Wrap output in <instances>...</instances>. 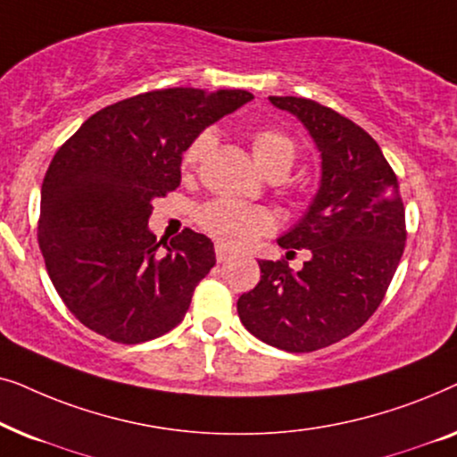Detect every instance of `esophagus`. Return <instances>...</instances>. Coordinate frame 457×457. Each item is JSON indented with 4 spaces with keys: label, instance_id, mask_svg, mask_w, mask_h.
Returning <instances> with one entry per match:
<instances>
[{
    "label": "esophagus",
    "instance_id": "34e87169",
    "mask_svg": "<svg viewBox=\"0 0 457 457\" xmlns=\"http://www.w3.org/2000/svg\"><path fill=\"white\" fill-rule=\"evenodd\" d=\"M230 255H233V253H230L227 247L218 243V245H216V260H218V262H227V260L230 258Z\"/></svg>",
    "mask_w": 457,
    "mask_h": 457
}]
</instances>
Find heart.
Listing matches in <instances>:
<instances>
[{
  "label": "heart",
  "mask_w": 457,
  "mask_h": 457,
  "mask_svg": "<svg viewBox=\"0 0 457 457\" xmlns=\"http://www.w3.org/2000/svg\"><path fill=\"white\" fill-rule=\"evenodd\" d=\"M212 145L210 133H199L189 143L183 155V170H195L199 162ZM249 145L258 166L266 174H285L291 170L297 158L295 141L285 130L274 127L255 129L249 137ZM195 220L205 233L224 247L239 249L252 245L262 235L274 228V216L258 205H249L233 199H210L195 210Z\"/></svg>",
  "instance_id": "1"
}]
</instances>
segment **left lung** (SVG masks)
I'll list each match as a JSON object with an SVG mask.
<instances>
[{
    "instance_id": "obj_1",
    "label": "left lung",
    "mask_w": 457,
    "mask_h": 457,
    "mask_svg": "<svg viewBox=\"0 0 457 457\" xmlns=\"http://www.w3.org/2000/svg\"><path fill=\"white\" fill-rule=\"evenodd\" d=\"M270 102L303 122L322 155L314 204L278 239L289 253L310 249V260L302 270L262 260L260 283L237 312L260 341L305 353L345 339L377 312L405 247V208L395 172L364 129L312 99Z\"/></svg>"
}]
</instances>
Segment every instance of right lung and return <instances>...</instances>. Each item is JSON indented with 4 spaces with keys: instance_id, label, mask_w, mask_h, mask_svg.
I'll return each mask as SVG.
<instances>
[{
    "instance_id": "1",
    "label": "right lung",
    "mask_w": 457,
    "mask_h": 457,
    "mask_svg": "<svg viewBox=\"0 0 457 457\" xmlns=\"http://www.w3.org/2000/svg\"><path fill=\"white\" fill-rule=\"evenodd\" d=\"M252 97L241 89L147 91L96 112L55 152L37 241L62 302L93 333L137 345L183 320L216 264L214 243L191 228L168 245L158 241L147 228L152 202L180 185L189 143Z\"/></svg>"
}]
</instances>
